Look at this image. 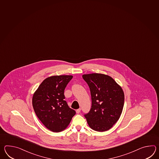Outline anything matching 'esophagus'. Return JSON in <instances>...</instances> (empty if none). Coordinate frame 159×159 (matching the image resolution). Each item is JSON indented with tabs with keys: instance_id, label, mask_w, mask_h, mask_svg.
<instances>
[{
	"instance_id": "obj_1",
	"label": "esophagus",
	"mask_w": 159,
	"mask_h": 159,
	"mask_svg": "<svg viewBox=\"0 0 159 159\" xmlns=\"http://www.w3.org/2000/svg\"><path fill=\"white\" fill-rule=\"evenodd\" d=\"M80 111H81V109L80 108H79V109H78V110H76V113H79L80 112Z\"/></svg>"
}]
</instances>
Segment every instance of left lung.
<instances>
[{
	"label": "left lung",
	"mask_w": 159,
	"mask_h": 159,
	"mask_svg": "<svg viewBox=\"0 0 159 159\" xmlns=\"http://www.w3.org/2000/svg\"><path fill=\"white\" fill-rule=\"evenodd\" d=\"M90 89L92 106L84 115L88 125L94 131H108L119 119L124 103L121 86L107 75L90 74L82 76Z\"/></svg>",
	"instance_id": "8db88e82"
}]
</instances>
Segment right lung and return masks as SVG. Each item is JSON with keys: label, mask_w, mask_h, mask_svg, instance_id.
<instances>
[{"label": "right lung", "mask_w": 159, "mask_h": 159, "mask_svg": "<svg viewBox=\"0 0 159 159\" xmlns=\"http://www.w3.org/2000/svg\"><path fill=\"white\" fill-rule=\"evenodd\" d=\"M72 75H55L44 79L34 92L32 106L44 125L53 132L64 130L76 113L64 100V89Z\"/></svg>", "instance_id": "1"}]
</instances>
